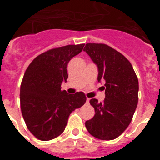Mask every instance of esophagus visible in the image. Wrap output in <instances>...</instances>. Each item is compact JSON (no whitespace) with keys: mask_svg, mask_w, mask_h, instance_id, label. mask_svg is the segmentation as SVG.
<instances>
[{"mask_svg":"<svg viewBox=\"0 0 160 160\" xmlns=\"http://www.w3.org/2000/svg\"><path fill=\"white\" fill-rule=\"evenodd\" d=\"M89 102H90V98H87V102L89 103Z\"/></svg>","mask_w":160,"mask_h":160,"instance_id":"1","label":"esophagus"}]
</instances>
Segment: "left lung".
Listing matches in <instances>:
<instances>
[{"label": "left lung", "instance_id": "1", "mask_svg": "<svg viewBox=\"0 0 160 160\" xmlns=\"http://www.w3.org/2000/svg\"><path fill=\"white\" fill-rule=\"evenodd\" d=\"M84 51L98 69V80L105 81V99L90 100L95 114L86 122L90 135L102 140H112L125 131L138 104V81L131 62L111 46L87 43Z\"/></svg>", "mask_w": 160, "mask_h": 160}]
</instances>
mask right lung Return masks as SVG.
<instances>
[{"label":"right lung","instance_id":"add662e5","mask_svg":"<svg viewBox=\"0 0 160 160\" xmlns=\"http://www.w3.org/2000/svg\"><path fill=\"white\" fill-rule=\"evenodd\" d=\"M85 44L54 48L38 55L26 69L21 84L20 102L29 131L42 141L64 131L72 111L87 101L83 92L68 94L61 85L68 78L67 65Z\"/></svg>","mask_w":160,"mask_h":160}]
</instances>
